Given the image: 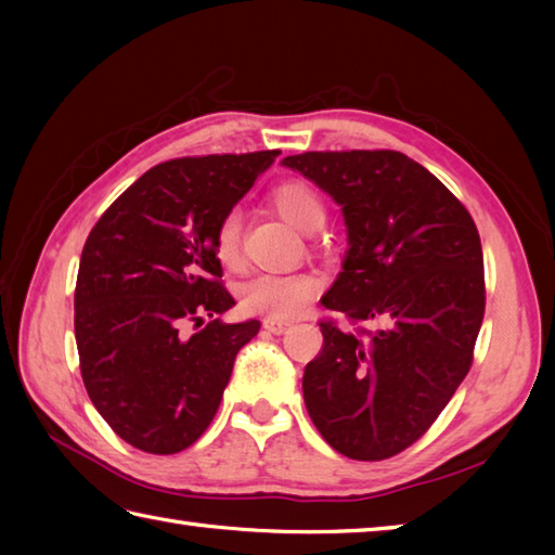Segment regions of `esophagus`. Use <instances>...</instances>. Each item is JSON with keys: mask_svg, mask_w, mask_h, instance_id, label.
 <instances>
[{"mask_svg": "<svg viewBox=\"0 0 555 555\" xmlns=\"http://www.w3.org/2000/svg\"><path fill=\"white\" fill-rule=\"evenodd\" d=\"M288 326H291L288 322H281V320H264V328L271 334H284Z\"/></svg>", "mask_w": 555, "mask_h": 555, "instance_id": "obj_1", "label": "esophagus"}]
</instances>
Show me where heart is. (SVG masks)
Segmentation results:
<instances>
[{
  "label": "heart",
  "mask_w": 555,
  "mask_h": 555,
  "mask_svg": "<svg viewBox=\"0 0 555 555\" xmlns=\"http://www.w3.org/2000/svg\"><path fill=\"white\" fill-rule=\"evenodd\" d=\"M269 199L271 207L298 231L312 233L324 227L326 205L310 183L298 179L284 181L271 191ZM215 255L227 269L241 264V215L235 209L219 221ZM320 286L322 281L314 274H259L241 286V305L247 312L262 314L267 320H296Z\"/></svg>",
  "instance_id": "obj_1"
}]
</instances>
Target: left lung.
Segmentation results:
<instances>
[{"mask_svg":"<svg viewBox=\"0 0 555 555\" xmlns=\"http://www.w3.org/2000/svg\"><path fill=\"white\" fill-rule=\"evenodd\" d=\"M281 164L344 211L348 250L322 305L384 322L367 336L320 324L324 348L305 367V405L334 451L391 457L431 427L473 364L485 320L477 227L403 152H305Z\"/></svg>","mask_w":555,"mask_h":555,"instance_id":"8db88e82","label":"left lung"}]
</instances>
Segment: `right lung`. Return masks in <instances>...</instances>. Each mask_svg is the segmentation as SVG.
<instances>
[{"label": "right lung", "instance_id": "right-lung-1", "mask_svg": "<svg viewBox=\"0 0 555 555\" xmlns=\"http://www.w3.org/2000/svg\"><path fill=\"white\" fill-rule=\"evenodd\" d=\"M279 150L157 164L104 211L80 255L76 344L82 384L104 422L140 451L171 455L215 420L257 320L207 317L235 300L219 284V221ZM195 321L198 332L182 326Z\"/></svg>", "mask_w": 555, "mask_h": 555}]
</instances>
